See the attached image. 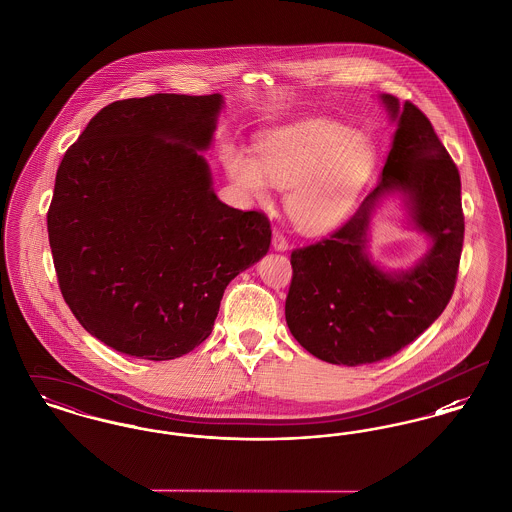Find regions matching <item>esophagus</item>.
Returning a JSON list of instances; mask_svg holds the SVG:
<instances>
[{
    "label": "esophagus",
    "mask_w": 512,
    "mask_h": 512,
    "mask_svg": "<svg viewBox=\"0 0 512 512\" xmlns=\"http://www.w3.org/2000/svg\"><path fill=\"white\" fill-rule=\"evenodd\" d=\"M272 247L276 251H286L288 249V240H286V236L280 230L272 232Z\"/></svg>",
    "instance_id": "obj_1"
}]
</instances>
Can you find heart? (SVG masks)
<instances>
[{
  "mask_svg": "<svg viewBox=\"0 0 512 512\" xmlns=\"http://www.w3.org/2000/svg\"><path fill=\"white\" fill-rule=\"evenodd\" d=\"M222 161L247 201L267 203L272 186L282 188L293 224L318 234L351 213L372 176L376 151L345 124L311 119L268 132L257 144V157L228 146Z\"/></svg>",
  "mask_w": 512,
  "mask_h": 512,
  "instance_id": "obj_1",
  "label": "heart"
}]
</instances>
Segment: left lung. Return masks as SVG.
Listing matches in <instances>:
<instances>
[{
    "label": "left lung",
    "instance_id": "1",
    "mask_svg": "<svg viewBox=\"0 0 512 512\" xmlns=\"http://www.w3.org/2000/svg\"><path fill=\"white\" fill-rule=\"evenodd\" d=\"M397 124L374 192L330 238L295 249L286 322L311 355L332 365L388 359L416 340L447 307L464 240L461 176L432 122L413 103L382 94ZM399 194L408 223L431 247L413 268L384 271L367 255L376 208Z\"/></svg>",
    "mask_w": 512,
    "mask_h": 512
}]
</instances>
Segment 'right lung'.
I'll use <instances>...</instances> for the list:
<instances>
[{
  "label": "right lung",
  "instance_id": "obj_1",
  "mask_svg": "<svg viewBox=\"0 0 512 512\" xmlns=\"http://www.w3.org/2000/svg\"><path fill=\"white\" fill-rule=\"evenodd\" d=\"M222 107L220 94L115 101L59 165L48 211L59 288L84 330L119 353H190L226 286L267 255V217L222 203L201 153Z\"/></svg>",
  "mask_w": 512,
  "mask_h": 512
}]
</instances>
